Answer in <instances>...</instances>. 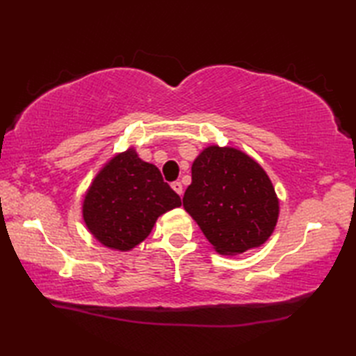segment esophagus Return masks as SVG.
<instances>
[{
    "mask_svg": "<svg viewBox=\"0 0 356 356\" xmlns=\"http://www.w3.org/2000/svg\"><path fill=\"white\" fill-rule=\"evenodd\" d=\"M171 186H172V190L176 191L179 195L184 194V186H182V184H180V182H172Z\"/></svg>",
    "mask_w": 356,
    "mask_h": 356,
    "instance_id": "esophagus-1",
    "label": "esophagus"
}]
</instances>
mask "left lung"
Returning a JSON list of instances; mask_svg holds the SVG:
<instances>
[{
    "mask_svg": "<svg viewBox=\"0 0 356 356\" xmlns=\"http://www.w3.org/2000/svg\"><path fill=\"white\" fill-rule=\"evenodd\" d=\"M191 172L184 207L217 252L241 254L269 238L278 199L259 163L238 149L209 147L195 159Z\"/></svg>",
    "mask_w": 356,
    "mask_h": 356,
    "instance_id": "left-lung-1",
    "label": "left lung"
}]
</instances>
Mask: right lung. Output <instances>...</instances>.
<instances>
[{
	"label": "right lung",
	"instance_id": "obj_1",
	"mask_svg": "<svg viewBox=\"0 0 356 356\" xmlns=\"http://www.w3.org/2000/svg\"><path fill=\"white\" fill-rule=\"evenodd\" d=\"M182 205L157 166L134 149L115 156L93 180L84 200V220L102 245L128 251L148 237L159 216Z\"/></svg>",
	"mask_w": 356,
	"mask_h": 356
}]
</instances>
